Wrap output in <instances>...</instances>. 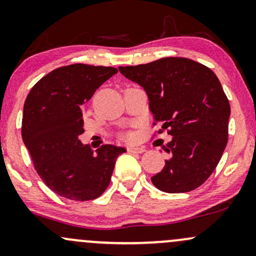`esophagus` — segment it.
<instances>
[{"label": "esophagus", "instance_id": "esophagus-1", "mask_svg": "<svg viewBox=\"0 0 256 256\" xmlns=\"http://www.w3.org/2000/svg\"><path fill=\"white\" fill-rule=\"evenodd\" d=\"M127 150H128V152H130V153H142V152H145V147H144V146H129Z\"/></svg>", "mask_w": 256, "mask_h": 256}]
</instances>
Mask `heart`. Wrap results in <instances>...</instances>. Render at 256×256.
I'll list each match as a JSON object with an SVG mask.
<instances>
[{
    "mask_svg": "<svg viewBox=\"0 0 256 256\" xmlns=\"http://www.w3.org/2000/svg\"><path fill=\"white\" fill-rule=\"evenodd\" d=\"M127 139H128V140H132V135H130V134L127 135Z\"/></svg>",
    "mask_w": 256,
    "mask_h": 256,
    "instance_id": "1",
    "label": "heart"
}]
</instances>
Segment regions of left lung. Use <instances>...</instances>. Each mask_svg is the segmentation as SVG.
<instances>
[{
    "mask_svg": "<svg viewBox=\"0 0 256 256\" xmlns=\"http://www.w3.org/2000/svg\"><path fill=\"white\" fill-rule=\"evenodd\" d=\"M145 90L150 110L172 140L162 146L170 158L151 177L165 193L198 188L214 171L228 144L230 104L210 68L184 57L118 67Z\"/></svg>",
    "mask_w": 256,
    "mask_h": 256,
    "instance_id": "1",
    "label": "left lung"
}]
</instances>
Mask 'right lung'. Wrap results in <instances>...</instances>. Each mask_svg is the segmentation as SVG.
<instances>
[{
  "label": "right lung",
  "instance_id": "1",
  "mask_svg": "<svg viewBox=\"0 0 256 256\" xmlns=\"http://www.w3.org/2000/svg\"><path fill=\"white\" fill-rule=\"evenodd\" d=\"M117 69L84 63L54 69L32 87L24 104V144L38 175L66 199H97L109 186L124 147L103 145L93 153L84 145L82 110L93 93Z\"/></svg>",
  "mask_w": 256,
  "mask_h": 256
}]
</instances>
